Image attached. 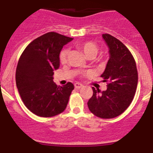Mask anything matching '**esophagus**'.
<instances>
[{"instance_id": "1", "label": "esophagus", "mask_w": 153, "mask_h": 153, "mask_svg": "<svg viewBox=\"0 0 153 153\" xmlns=\"http://www.w3.org/2000/svg\"><path fill=\"white\" fill-rule=\"evenodd\" d=\"M83 87V85H81V84L80 83H75V88H76V89H80V88H81Z\"/></svg>"}]
</instances>
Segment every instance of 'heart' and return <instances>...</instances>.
Instances as JSON below:
<instances>
[{
  "label": "heart",
  "mask_w": 153,
  "mask_h": 153,
  "mask_svg": "<svg viewBox=\"0 0 153 153\" xmlns=\"http://www.w3.org/2000/svg\"><path fill=\"white\" fill-rule=\"evenodd\" d=\"M75 48L78 50H79L81 52L85 54V56L89 59H95L97 63L100 65L102 63V59L100 58H97L96 56L97 55L98 53L100 51V48L96 43L93 42V41H81V42L77 43L75 44ZM67 55H68V52L66 50H62L60 53H59V60L61 64H64L66 62ZM90 72H86V74H89Z\"/></svg>",
  "instance_id": "b5f03b06"
}]
</instances>
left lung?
I'll use <instances>...</instances> for the list:
<instances>
[{"label": "left lung", "instance_id": "8db88e82", "mask_svg": "<svg viewBox=\"0 0 153 153\" xmlns=\"http://www.w3.org/2000/svg\"><path fill=\"white\" fill-rule=\"evenodd\" d=\"M109 48L110 57L101 77L107 82L106 91L93 87V96L88 105L94 115L101 118H113L123 113L132 102L136 93L138 73L134 58L122 42L103 34Z\"/></svg>", "mask_w": 153, "mask_h": 153}]
</instances>
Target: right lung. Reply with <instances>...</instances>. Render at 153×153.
Returning a JSON list of instances; mask_svg holds the SVG:
<instances>
[{
	"instance_id": "obj_1",
	"label": "right lung",
	"mask_w": 153,
	"mask_h": 153,
	"mask_svg": "<svg viewBox=\"0 0 153 153\" xmlns=\"http://www.w3.org/2000/svg\"><path fill=\"white\" fill-rule=\"evenodd\" d=\"M72 40L51 31L31 41L22 52L17 64L16 83L22 100L32 113L49 118L65 109L73 84L62 87L53 82V71L59 66L62 47Z\"/></svg>"
}]
</instances>
